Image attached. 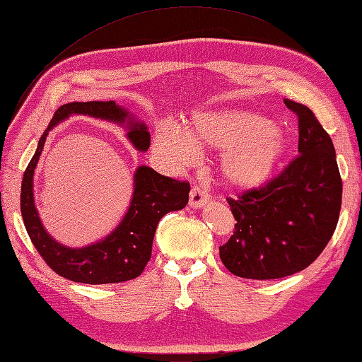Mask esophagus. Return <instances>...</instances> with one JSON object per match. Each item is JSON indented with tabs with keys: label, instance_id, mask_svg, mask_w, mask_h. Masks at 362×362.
<instances>
[{
	"label": "esophagus",
	"instance_id": "1",
	"mask_svg": "<svg viewBox=\"0 0 362 362\" xmlns=\"http://www.w3.org/2000/svg\"><path fill=\"white\" fill-rule=\"evenodd\" d=\"M209 201V193L199 187V186H193L190 190V207L193 209H201L206 206V202Z\"/></svg>",
	"mask_w": 362,
	"mask_h": 362
}]
</instances>
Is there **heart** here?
<instances>
[{"mask_svg": "<svg viewBox=\"0 0 362 362\" xmlns=\"http://www.w3.org/2000/svg\"><path fill=\"white\" fill-rule=\"evenodd\" d=\"M193 142L223 151L224 178L240 187H255L266 181L286 148L284 136L269 119L238 110L197 113L187 134L172 122H163L156 130V152L173 165L195 161Z\"/></svg>", "mask_w": 362, "mask_h": 362, "instance_id": "1", "label": "heart"}]
</instances>
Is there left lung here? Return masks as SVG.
Returning a JSON list of instances; mask_svg holds the SVG:
<instances>
[{
    "label": "left lung",
    "mask_w": 362,
    "mask_h": 362,
    "mask_svg": "<svg viewBox=\"0 0 362 362\" xmlns=\"http://www.w3.org/2000/svg\"><path fill=\"white\" fill-rule=\"evenodd\" d=\"M284 104L298 117L299 155L266 186L227 198L236 224L219 258L241 278L278 279L304 270L338 224L342 181L332 138L307 105Z\"/></svg>",
    "instance_id": "left-lung-1"
}]
</instances>
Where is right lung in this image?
I'll list each match as a JSON object with an SVG mask.
<instances>
[{"mask_svg":"<svg viewBox=\"0 0 362 362\" xmlns=\"http://www.w3.org/2000/svg\"><path fill=\"white\" fill-rule=\"evenodd\" d=\"M89 115L126 126L127 139L136 151L147 152L151 134L144 122L115 101L69 103L61 105L47 130L40 138L21 184V215L35 249L59 276L83 284H115L134 279L143 273L152 257L156 226L169 211L181 210L189 202L190 184L160 175L147 165H139L134 176V197L118 227L101 241L81 249L66 247L42 227L33 201V173L44 148L49 130L70 115Z\"/></svg>","mask_w":362,"mask_h":362,"instance_id":"obj_1","label":"right lung"}]
</instances>
